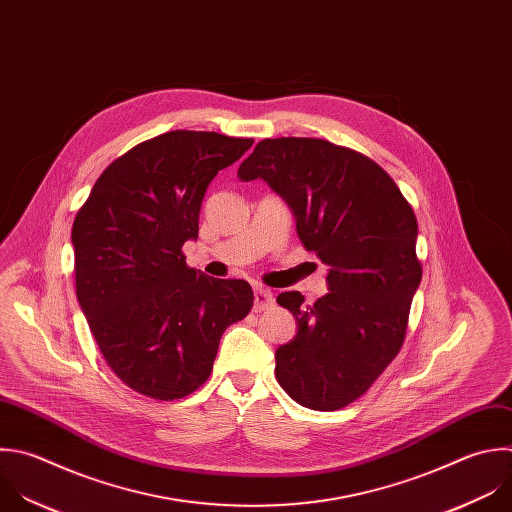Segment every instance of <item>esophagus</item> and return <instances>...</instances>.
<instances>
[{
  "instance_id": "esophagus-1",
  "label": "esophagus",
  "mask_w": 512,
  "mask_h": 512,
  "mask_svg": "<svg viewBox=\"0 0 512 512\" xmlns=\"http://www.w3.org/2000/svg\"><path fill=\"white\" fill-rule=\"evenodd\" d=\"M273 303H275V299H273V295H271V291H269V289H265V287H255V303H253V311H257V313L267 311V309H271V307H273Z\"/></svg>"
}]
</instances>
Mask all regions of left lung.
Returning a JSON list of instances; mask_svg holds the SVG:
<instances>
[{
    "label": "left lung",
    "mask_w": 512,
    "mask_h": 512,
    "mask_svg": "<svg viewBox=\"0 0 512 512\" xmlns=\"http://www.w3.org/2000/svg\"><path fill=\"white\" fill-rule=\"evenodd\" d=\"M293 209L303 247L329 267V293L305 305L277 295L297 333L275 352L279 386L301 406L331 412L356 402L404 346L422 279L418 221L386 170L321 138H265L239 166Z\"/></svg>",
    "instance_id": "8db88e82"
}]
</instances>
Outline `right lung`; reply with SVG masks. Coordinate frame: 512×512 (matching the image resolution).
I'll use <instances>...</instances> for the list:
<instances>
[{
	"instance_id": "obj_1",
	"label": "right lung",
	"mask_w": 512,
	"mask_h": 512,
	"mask_svg": "<svg viewBox=\"0 0 512 512\" xmlns=\"http://www.w3.org/2000/svg\"><path fill=\"white\" fill-rule=\"evenodd\" d=\"M253 138L170 130L132 146L94 183L72 225L76 295L110 370L152 400H179L213 372L223 331L253 307L243 279L187 265L209 183Z\"/></svg>"
}]
</instances>
